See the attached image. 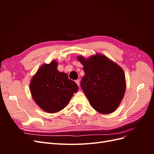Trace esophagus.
<instances>
[{"instance_id":"obj_1","label":"esophagus","mask_w":154,"mask_h":154,"mask_svg":"<svg viewBox=\"0 0 154 154\" xmlns=\"http://www.w3.org/2000/svg\"><path fill=\"white\" fill-rule=\"evenodd\" d=\"M75 82H76V83L78 86H80V80H76L75 81Z\"/></svg>"}]
</instances>
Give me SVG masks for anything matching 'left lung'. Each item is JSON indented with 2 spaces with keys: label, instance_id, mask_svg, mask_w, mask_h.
Segmentation results:
<instances>
[{
  "label": "left lung",
  "instance_id": "8db88e82",
  "mask_svg": "<svg viewBox=\"0 0 154 154\" xmlns=\"http://www.w3.org/2000/svg\"><path fill=\"white\" fill-rule=\"evenodd\" d=\"M85 75L81 87L90 105L98 112L110 114L116 110L126 90L125 74L122 67L105 56L96 54L88 59L78 57Z\"/></svg>",
  "mask_w": 154,
  "mask_h": 154
}]
</instances>
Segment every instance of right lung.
<instances>
[{
    "instance_id": "obj_1",
    "label": "right lung",
    "mask_w": 154,
    "mask_h": 154,
    "mask_svg": "<svg viewBox=\"0 0 154 154\" xmlns=\"http://www.w3.org/2000/svg\"><path fill=\"white\" fill-rule=\"evenodd\" d=\"M57 66L56 60L42 66L30 83L32 98L48 113L64 109L78 90L76 83L69 80L66 73L59 72Z\"/></svg>"
}]
</instances>
